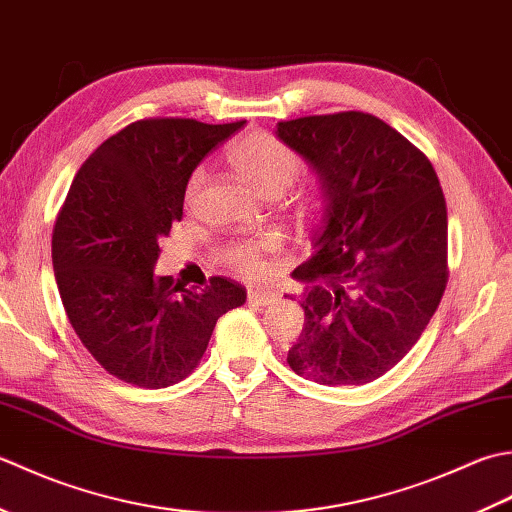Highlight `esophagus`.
<instances>
[{
  "label": "esophagus",
  "mask_w": 512,
  "mask_h": 512,
  "mask_svg": "<svg viewBox=\"0 0 512 512\" xmlns=\"http://www.w3.org/2000/svg\"><path fill=\"white\" fill-rule=\"evenodd\" d=\"M247 300L252 302V305L267 307V305H271V302L278 300V294H274V291H263V289H249Z\"/></svg>",
  "instance_id": "obj_1"
}]
</instances>
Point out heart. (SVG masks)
<instances>
[{
    "instance_id": "heart-1",
    "label": "heart",
    "mask_w": 512,
    "mask_h": 512,
    "mask_svg": "<svg viewBox=\"0 0 512 512\" xmlns=\"http://www.w3.org/2000/svg\"><path fill=\"white\" fill-rule=\"evenodd\" d=\"M229 163L234 165L236 174L252 185L254 190L265 198H278L287 192V187L296 181L300 174L302 159L296 150H291L274 134L267 132H249L243 139L234 143L229 150ZM207 174L203 168L192 172L185 187V203L192 205L203 190ZM274 249L271 243L241 241L234 243L225 252V260L234 271L247 278H258L267 271L265 252Z\"/></svg>"
}]
</instances>
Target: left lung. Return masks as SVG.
<instances>
[{
  "label": "left lung",
  "mask_w": 512,
  "mask_h": 512,
  "mask_svg": "<svg viewBox=\"0 0 512 512\" xmlns=\"http://www.w3.org/2000/svg\"><path fill=\"white\" fill-rule=\"evenodd\" d=\"M276 137L316 170L325 212L294 269L305 327L287 362L327 387L393 369L429 325L448 280V218L431 161L367 112L314 114Z\"/></svg>",
  "instance_id": "obj_1"
}]
</instances>
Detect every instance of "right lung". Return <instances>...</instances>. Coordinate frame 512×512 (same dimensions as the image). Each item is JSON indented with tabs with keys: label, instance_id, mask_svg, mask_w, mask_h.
Returning a JSON list of instances; mask_svg holds the SVG:
<instances>
[{
	"label": "right lung",
	"instance_id": "obj_1",
	"mask_svg": "<svg viewBox=\"0 0 512 512\" xmlns=\"http://www.w3.org/2000/svg\"><path fill=\"white\" fill-rule=\"evenodd\" d=\"M245 121L141 119L81 165L52 229V267L72 329L103 369L163 389L201 362L216 320L247 291L214 276L185 289L156 276L159 238L183 218L185 187L205 154Z\"/></svg>",
	"mask_w": 512,
	"mask_h": 512
}]
</instances>
